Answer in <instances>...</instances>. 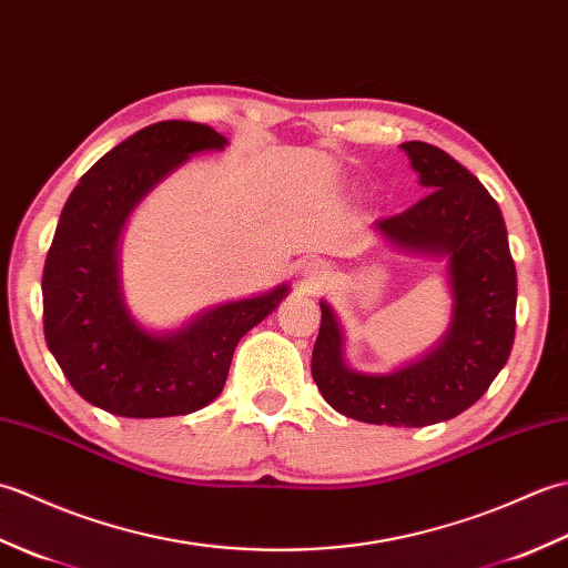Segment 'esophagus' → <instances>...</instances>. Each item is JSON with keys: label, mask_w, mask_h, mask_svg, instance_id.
Here are the masks:
<instances>
[{"label": "esophagus", "mask_w": 568, "mask_h": 568, "mask_svg": "<svg viewBox=\"0 0 568 568\" xmlns=\"http://www.w3.org/2000/svg\"><path fill=\"white\" fill-rule=\"evenodd\" d=\"M324 277H327V268H324V265H317V263L307 265V271H305V281H307V285H310V287H312V285H320V283H324Z\"/></svg>", "instance_id": "esophagus-1"}]
</instances>
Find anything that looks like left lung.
<instances>
[{
    "mask_svg": "<svg viewBox=\"0 0 568 568\" xmlns=\"http://www.w3.org/2000/svg\"><path fill=\"white\" fill-rule=\"evenodd\" d=\"M429 192L403 214L376 222L393 246L446 258L452 324L427 356L393 373H358L344 361V336L327 303L312 352L324 400L368 425L427 427L474 405L496 381L515 339L517 273L498 202L449 153L425 141L400 146Z\"/></svg>",
    "mask_w": 568,
    "mask_h": 568,
    "instance_id": "left-lung-1",
    "label": "left lung"
}]
</instances>
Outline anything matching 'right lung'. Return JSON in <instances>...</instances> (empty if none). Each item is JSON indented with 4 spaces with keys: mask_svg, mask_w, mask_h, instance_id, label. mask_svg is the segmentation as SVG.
I'll return each mask as SVG.
<instances>
[{
    "mask_svg": "<svg viewBox=\"0 0 568 568\" xmlns=\"http://www.w3.org/2000/svg\"><path fill=\"white\" fill-rule=\"evenodd\" d=\"M226 139L195 122L136 131L94 163L60 212L43 268V334L84 400L119 417H175L222 393L234 348L287 295V285L202 312L153 334L129 315L119 285V236L131 210L192 153Z\"/></svg>",
    "mask_w": 568,
    "mask_h": 568,
    "instance_id": "add662e5",
    "label": "right lung"
}]
</instances>
